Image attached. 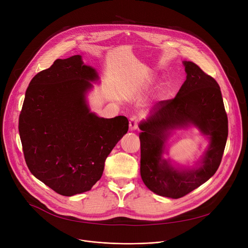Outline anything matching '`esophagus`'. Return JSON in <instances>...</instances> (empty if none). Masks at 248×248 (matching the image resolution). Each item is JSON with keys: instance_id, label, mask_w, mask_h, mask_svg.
Returning <instances> with one entry per match:
<instances>
[{"instance_id": "esophagus-1", "label": "esophagus", "mask_w": 248, "mask_h": 248, "mask_svg": "<svg viewBox=\"0 0 248 248\" xmlns=\"http://www.w3.org/2000/svg\"><path fill=\"white\" fill-rule=\"evenodd\" d=\"M139 118L138 117H136V116H133V117H131L130 119H129V129L130 130H136V129H138V127H139Z\"/></svg>"}]
</instances>
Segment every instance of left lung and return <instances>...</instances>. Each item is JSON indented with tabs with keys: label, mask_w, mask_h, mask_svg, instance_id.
Wrapping results in <instances>:
<instances>
[{
	"label": "left lung",
	"mask_w": 248,
	"mask_h": 248,
	"mask_svg": "<svg viewBox=\"0 0 248 248\" xmlns=\"http://www.w3.org/2000/svg\"><path fill=\"white\" fill-rule=\"evenodd\" d=\"M187 79L176 97L160 101L140 128V175L155 194L179 199L191 193L217 172L226 147L228 116L217 82L191 61H184ZM192 123L210 137V146L200 169L178 170L162 159L168 130Z\"/></svg>",
	"instance_id": "obj_1"
}]
</instances>
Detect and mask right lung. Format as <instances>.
<instances>
[{"instance_id":"1","label":"right lung","mask_w":248,"mask_h":248,"mask_svg":"<svg viewBox=\"0 0 248 248\" xmlns=\"http://www.w3.org/2000/svg\"><path fill=\"white\" fill-rule=\"evenodd\" d=\"M98 78L80 55L56 59L31 81L18 119L26 163L41 182L62 196L91 190L107 157L128 130L124 116L90 112L85 93Z\"/></svg>"}]
</instances>
